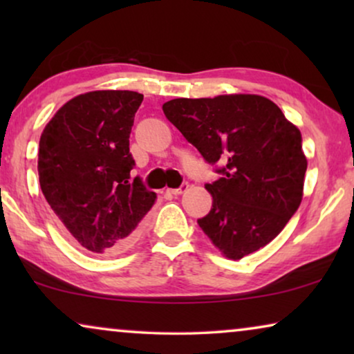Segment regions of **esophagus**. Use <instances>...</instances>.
Returning a JSON list of instances; mask_svg holds the SVG:
<instances>
[{"mask_svg": "<svg viewBox=\"0 0 354 354\" xmlns=\"http://www.w3.org/2000/svg\"><path fill=\"white\" fill-rule=\"evenodd\" d=\"M188 188V182H182V185L178 188H169L167 193H172V195H180L182 192H185Z\"/></svg>", "mask_w": 354, "mask_h": 354, "instance_id": "esophagus-1", "label": "esophagus"}]
</instances>
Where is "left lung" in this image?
Wrapping results in <instances>:
<instances>
[{"mask_svg":"<svg viewBox=\"0 0 354 354\" xmlns=\"http://www.w3.org/2000/svg\"><path fill=\"white\" fill-rule=\"evenodd\" d=\"M166 118L221 174L206 183L212 207L198 225L229 259L277 236L303 198L301 133L272 101L258 95L177 98Z\"/></svg>","mask_w":354,"mask_h":354,"instance_id":"8db88e82","label":"left lung"}]
</instances>
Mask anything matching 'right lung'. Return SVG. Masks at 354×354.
<instances>
[{
	"instance_id": "right-lung-1",
	"label": "right lung",
	"mask_w": 354,
	"mask_h": 354,
	"mask_svg": "<svg viewBox=\"0 0 354 354\" xmlns=\"http://www.w3.org/2000/svg\"><path fill=\"white\" fill-rule=\"evenodd\" d=\"M143 95L100 90L62 106L43 130L38 177L48 205L80 246L114 256L133 245L156 201L138 176L129 138Z\"/></svg>"
}]
</instances>
